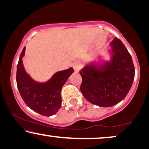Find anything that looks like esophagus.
I'll list each match as a JSON object with an SVG mask.
<instances>
[{
    "label": "esophagus",
    "mask_w": 149,
    "mask_h": 149,
    "mask_svg": "<svg viewBox=\"0 0 149 149\" xmlns=\"http://www.w3.org/2000/svg\"><path fill=\"white\" fill-rule=\"evenodd\" d=\"M73 67L76 71H78L81 67V63L78 61H76L73 63Z\"/></svg>",
    "instance_id": "1"
}]
</instances>
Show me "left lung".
<instances>
[{"mask_svg":"<svg viewBox=\"0 0 149 149\" xmlns=\"http://www.w3.org/2000/svg\"><path fill=\"white\" fill-rule=\"evenodd\" d=\"M110 45V61L102 64L90 63L80 71L83 96L100 107L113 106L124 100L135 76L132 56L122 41L115 37Z\"/></svg>","mask_w":149,"mask_h":149,"instance_id":"obj_1","label":"left lung"}]
</instances>
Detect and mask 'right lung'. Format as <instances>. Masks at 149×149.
Masks as SVG:
<instances>
[{"instance_id":"1","label":"right lung","mask_w":149,"mask_h":149,"mask_svg":"<svg viewBox=\"0 0 149 149\" xmlns=\"http://www.w3.org/2000/svg\"><path fill=\"white\" fill-rule=\"evenodd\" d=\"M26 47H24L17 66L16 82L22 98L28 107L43 116H50L58 112L61 106V89L68 80L73 69L55 73L45 82H38L33 80L26 72L22 58Z\"/></svg>"}]
</instances>
